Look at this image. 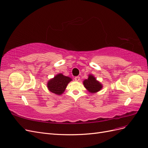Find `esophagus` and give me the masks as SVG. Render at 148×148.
Segmentation results:
<instances>
[{
    "label": "esophagus",
    "mask_w": 148,
    "mask_h": 148,
    "mask_svg": "<svg viewBox=\"0 0 148 148\" xmlns=\"http://www.w3.org/2000/svg\"><path fill=\"white\" fill-rule=\"evenodd\" d=\"M79 79H80V78H79V77H75V81L78 82V81H79Z\"/></svg>",
    "instance_id": "esophagus-1"
}]
</instances>
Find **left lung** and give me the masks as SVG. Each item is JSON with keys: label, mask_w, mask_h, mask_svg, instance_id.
<instances>
[{"label": "left lung", "mask_w": 148, "mask_h": 148, "mask_svg": "<svg viewBox=\"0 0 148 148\" xmlns=\"http://www.w3.org/2000/svg\"><path fill=\"white\" fill-rule=\"evenodd\" d=\"M84 86L87 90L91 93H95L99 91L102 88V84L96 80L95 77L92 75L88 76V78L83 81Z\"/></svg>", "instance_id": "obj_1"}]
</instances>
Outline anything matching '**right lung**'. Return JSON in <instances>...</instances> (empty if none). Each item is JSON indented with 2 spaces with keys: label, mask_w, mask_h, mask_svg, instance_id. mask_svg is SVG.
I'll use <instances>...</instances> for the list:
<instances>
[{
  "label": "right lung",
  "mask_w": 148,
  "mask_h": 148,
  "mask_svg": "<svg viewBox=\"0 0 148 148\" xmlns=\"http://www.w3.org/2000/svg\"><path fill=\"white\" fill-rule=\"evenodd\" d=\"M71 81V78L59 73L49 80L47 84V88L52 92L57 95H61L65 91L66 86Z\"/></svg>",
  "instance_id": "right-lung-1"
}]
</instances>
